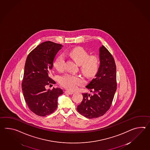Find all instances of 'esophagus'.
<instances>
[{
	"mask_svg": "<svg viewBox=\"0 0 150 150\" xmlns=\"http://www.w3.org/2000/svg\"><path fill=\"white\" fill-rule=\"evenodd\" d=\"M65 93H68V94H69V95H71V94H73L74 93V92L73 91H65Z\"/></svg>",
	"mask_w": 150,
	"mask_h": 150,
	"instance_id": "esophagus-1",
	"label": "esophagus"
}]
</instances>
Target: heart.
I'll return each instance as SVG.
<instances>
[{"label":"heart","mask_w":150,"mask_h":150,"mask_svg":"<svg viewBox=\"0 0 150 150\" xmlns=\"http://www.w3.org/2000/svg\"><path fill=\"white\" fill-rule=\"evenodd\" d=\"M68 54L78 64L82 72L87 76H92L96 73L99 67V59L96 56H90L81 47H76L70 50ZM64 58L63 55L57 57L54 62V67L57 71L64 69ZM60 84L69 90H74L84 83L82 77L70 74H66L59 78Z\"/></svg>","instance_id":"obj_1"}]
</instances>
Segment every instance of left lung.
Wrapping results in <instances>:
<instances>
[{
	"instance_id": "8db88e82",
	"label": "left lung",
	"mask_w": 150,
	"mask_h": 150,
	"mask_svg": "<svg viewBox=\"0 0 150 150\" xmlns=\"http://www.w3.org/2000/svg\"><path fill=\"white\" fill-rule=\"evenodd\" d=\"M100 67L95 78L86 87L93 95L82 93L77 105L79 113L88 118L103 116L109 109L117 89L116 67L112 55L102 45L99 48Z\"/></svg>"
}]
</instances>
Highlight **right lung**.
<instances>
[{
    "instance_id": "right-lung-1",
    "label": "right lung",
    "mask_w": 150,
    "mask_h": 150,
    "mask_svg": "<svg viewBox=\"0 0 150 150\" xmlns=\"http://www.w3.org/2000/svg\"><path fill=\"white\" fill-rule=\"evenodd\" d=\"M63 46L46 41L34 48L27 56L25 64L22 90L28 107L33 112L45 116L57 107L58 97L63 93L59 88L47 90V85L55 84L50 77L57 54Z\"/></svg>"
}]
</instances>
